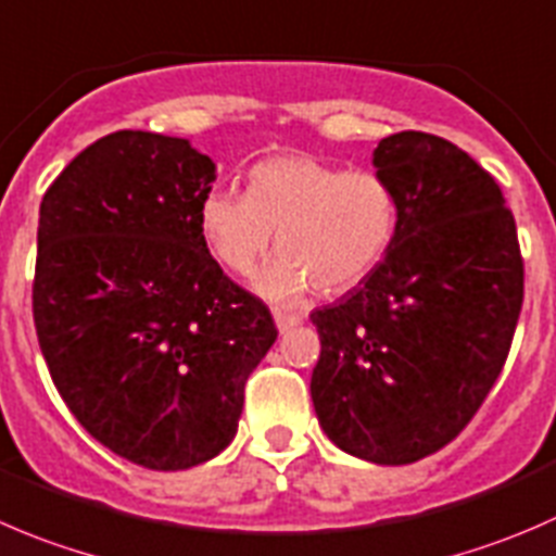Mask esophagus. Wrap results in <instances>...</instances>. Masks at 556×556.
Listing matches in <instances>:
<instances>
[{
	"label": "esophagus",
	"instance_id": "34e87169",
	"mask_svg": "<svg viewBox=\"0 0 556 556\" xmlns=\"http://www.w3.org/2000/svg\"><path fill=\"white\" fill-rule=\"evenodd\" d=\"M302 318L296 316V313H286V311H276V327L280 329V332H289L291 327H296Z\"/></svg>",
	"mask_w": 556,
	"mask_h": 556
}]
</instances>
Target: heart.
Here are the masks:
<instances>
[{"mask_svg": "<svg viewBox=\"0 0 556 556\" xmlns=\"http://www.w3.org/2000/svg\"><path fill=\"white\" fill-rule=\"evenodd\" d=\"M197 227L213 260L249 276L278 232L273 256L254 286L291 305L318 286L340 294L365 280L392 251L400 197L376 169H343L311 153H280L249 169L243 191L216 189L200 200Z\"/></svg>", "mask_w": 556, "mask_h": 556, "instance_id": "obj_1", "label": "heart"}]
</instances>
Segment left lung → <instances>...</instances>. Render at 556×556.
Returning a JSON list of instances; mask_svg holds the SVG:
<instances>
[{
	"label": "left lung",
	"instance_id": "obj_1",
	"mask_svg": "<svg viewBox=\"0 0 556 556\" xmlns=\"http://www.w3.org/2000/svg\"><path fill=\"white\" fill-rule=\"evenodd\" d=\"M400 197L387 260L311 313L318 425L351 457L410 465L441 452L497 381L525 300L516 222L492 175L427 131L378 142Z\"/></svg>",
	"mask_w": 556,
	"mask_h": 556
}]
</instances>
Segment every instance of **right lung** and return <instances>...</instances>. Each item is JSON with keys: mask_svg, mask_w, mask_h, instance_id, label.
Segmentation results:
<instances>
[{"mask_svg": "<svg viewBox=\"0 0 556 556\" xmlns=\"http://www.w3.org/2000/svg\"><path fill=\"white\" fill-rule=\"evenodd\" d=\"M216 164L189 140L113 131L48 186L31 313L59 394L93 441L148 470L229 446L270 307L224 276L197 227Z\"/></svg>", "mask_w": 556, "mask_h": 556, "instance_id": "add662e5", "label": "right lung"}]
</instances>
